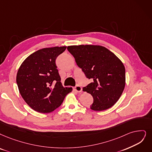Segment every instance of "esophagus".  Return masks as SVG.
<instances>
[{"label":"esophagus","mask_w":152,"mask_h":152,"mask_svg":"<svg viewBox=\"0 0 152 152\" xmlns=\"http://www.w3.org/2000/svg\"><path fill=\"white\" fill-rule=\"evenodd\" d=\"M74 90L75 91H77V92H80L81 91H82V87L80 86H78V85H77V86H76L74 87Z\"/></svg>","instance_id":"obj_1"}]
</instances>
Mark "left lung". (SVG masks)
<instances>
[{"instance_id": "obj_1", "label": "left lung", "mask_w": 152, "mask_h": 152, "mask_svg": "<svg viewBox=\"0 0 152 152\" xmlns=\"http://www.w3.org/2000/svg\"><path fill=\"white\" fill-rule=\"evenodd\" d=\"M67 49L86 77L92 81L83 88L94 98L90 108L102 111L112 107L125 86V69L122 61L100 45H72Z\"/></svg>"}]
</instances>
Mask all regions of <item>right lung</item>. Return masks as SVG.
Here are the masks:
<instances>
[{
	"instance_id": "right-lung-1",
	"label": "right lung",
	"mask_w": 152,
	"mask_h": 152,
	"mask_svg": "<svg viewBox=\"0 0 152 152\" xmlns=\"http://www.w3.org/2000/svg\"><path fill=\"white\" fill-rule=\"evenodd\" d=\"M66 47L44 48L30 55L18 70L16 81L23 100L33 110L49 113L62 104L72 87H64L56 65Z\"/></svg>"
}]
</instances>
